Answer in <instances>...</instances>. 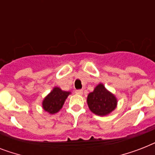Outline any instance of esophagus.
Masks as SVG:
<instances>
[{
    "mask_svg": "<svg viewBox=\"0 0 155 155\" xmlns=\"http://www.w3.org/2000/svg\"><path fill=\"white\" fill-rule=\"evenodd\" d=\"M75 93L77 95H83V90H76Z\"/></svg>",
    "mask_w": 155,
    "mask_h": 155,
    "instance_id": "1",
    "label": "esophagus"
}]
</instances>
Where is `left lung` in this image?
Instances as JSON below:
<instances>
[{
	"label": "left lung",
	"mask_w": 155,
	"mask_h": 155,
	"mask_svg": "<svg viewBox=\"0 0 155 155\" xmlns=\"http://www.w3.org/2000/svg\"><path fill=\"white\" fill-rule=\"evenodd\" d=\"M87 103L91 112L103 117L110 114L117 108V99L102 83H100L95 87L93 92L87 95Z\"/></svg>",
	"instance_id": "obj_1"
}]
</instances>
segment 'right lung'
<instances>
[{
	"label": "right lung",
	"instance_id": "1",
	"mask_svg": "<svg viewBox=\"0 0 155 155\" xmlns=\"http://www.w3.org/2000/svg\"><path fill=\"white\" fill-rule=\"evenodd\" d=\"M71 93V92L63 91L60 87H54L42 101L43 110L50 114L58 113L63 108L66 99Z\"/></svg>",
	"mask_w": 155,
	"mask_h": 155
}]
</instances>
